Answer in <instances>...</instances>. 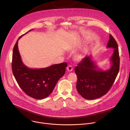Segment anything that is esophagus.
<instances>
[{"label":"esophagus","instance_id":"esophagus-1","mask_svg":"<svg viewBox=\"0 0 130 130\" xmlns=\"http://www.w3.org/2000/svg\"><path fill=\"white\" fill-rule=\"evenodd\" d=\"M67 69L68 71H71L73 70V68L71 65H69L67 67Z\"/></svg>","mask_w":130,"mask_h":130}]
</instances>
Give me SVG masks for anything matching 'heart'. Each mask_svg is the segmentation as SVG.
<instances>
[{"mask_svg": "<svg viewBox=\"0 0 130 130\" xmlns=\"http://www.w3.org/2000/svg\"><path fill=\"white\" fill-rule=\"evenodd\" d=\"M83 57V55L82 53H78L76 55V59L78 60H81Z\"/></svg>", "mask_w": 130, "mask_h": 130, "instance_id": "obj_1", "label": "heart"}]
</instances>
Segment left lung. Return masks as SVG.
Wrapping results in <instances>:
<instances>
[{
    "label": "left lung",
    "instance_id": "8db88e82",
    "mask_svg": "<svg viewBox=\"0 0 130 130\" xmlns=\"http://www.w3.org/2000/svg\"><path fill=\"white\" fill-rule=\"evenodd\" d=\"M107 48H114L110 60L111 67L102 70L92 61L91 56H86L75 67L78 80L76 88L84 99L92 100L105 95L112 86L119 70L120 58L117 43L113 36L109 35Z\"/></svg>",
    "mask_w": 130,
    "mask_h": 130
}]
</instances>
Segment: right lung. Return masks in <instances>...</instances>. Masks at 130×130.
<instances>
[{"label": "right lung", "instance_id": "add662e5", "mask_svg": "<svg viewBox=\"0 0 130 130\" xmlns=\"http://www.w3.org/2000/svg\"><path fill=\"white\" fill-rule=\"evenodd\" d=\"M28 32L18 38L14 47L12 72L18 84L27 95L36 99H42L52 92L59 80L65 74L67 64L62 63L40 69L29 68L25 65L18 50V41Z\"/></svg>", "mask_w": 130, "mask_h": 130}]
</instances>
